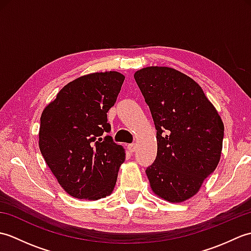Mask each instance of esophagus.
Returning <instances> with one entry per match:
<instances>
[{
    "mask_svg": "<svg viewBox=\"0 0 251 251\" xmlns=\"http://www.w3.org/2000/svg\"><path fill=\"white\" fill-rule=\"evenodd\" d=\"M128 150L131 153L136 151V145H135V143H130V145H128Z\"/></svg>",
    "mask_w": 251,
    "mask_h": 251,
    "instance_id": "1",
    "label": "esophagus"
}]
</instances>
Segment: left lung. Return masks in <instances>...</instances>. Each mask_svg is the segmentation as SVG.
<instances>
[{
  "instance_id": "obj_1",
  "label": "left lung",
  "mask_w": 251,
  "mask_h": 251,
  "mask_svg": "<svg viewBox=\"0 0 251 251\" xmlns=\"http://www.w3.org/2000/svg\"><path fill=\"white\" fill-rule=\"evenodd\" d=\"M134 76L156 129V158L146 169L151 188L170 202L184 201L220 161L221 117L200 85L175 69L148 67Z\"/></svg>"
}]
</instances>
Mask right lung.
I'll use <instances>...</instances> for the list:
<instances>
[{
  "instance_id": "obj_1",
  "label": "right lung",
  "mask_w": 251,
  "mask_h": 251,
  "mask_svg": "<svg viewBox=\"0 0 251 251\" xmlns=\"http://www.w3.org/2000/svg\"><path fill=\"white\" fill-rule=\"evenodd\" d=\"M124 79L115 71L78 77L41 115L42 155L63 190L75 199L99 200L114 189L125 151L108 135L106 113Z\"/></svg>"
}]
</instances>
